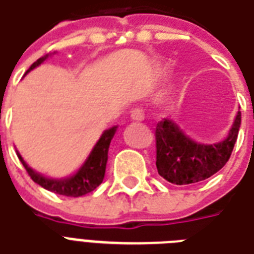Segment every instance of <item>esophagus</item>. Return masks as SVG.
I'll return each instance as SVG.
<instances>
[{
    "mask_svg": "<svg viewBox=\"0 0 254 254\" xmlns=\"http://www.w3.org/2000/svg\"><path fill=\"white\" fill-rule=\"evenodd\" d=\"M131 119L134 122H142V120H144V111L142 108H134L131 111Z\"/></svg>",
    "mask_w": 254,
    "mask_h": 254,
    "instance_id": "34e87169",
    "label": "esophagus"
}]
</instances>
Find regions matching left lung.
Masks as SVG:
<instances>
[{
    "mask_svg": "<svg viewBox=\"0 0 254 254\" xmlns=\"http://www.w3.org/2000/svg\"><path fill=\"white\" fill-rule=\"evenodd\" d=\"M241 126L238 111L228 138L215 144L194 142L170 119H162L155 128L156 169L174 185H190L220 171L233 151Z\"/></svg>",
    "mask_w": 254,
    "mask_h": 254,
    "instance_id": "obj_1",
    "label": "left lung"
}]
</instances>
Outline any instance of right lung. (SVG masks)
Here are the masks:
<instances>
[{"label":"right lung","instance_id":"add662e5","mask_svg":"<svg viewBox=\"0 0 254 254\" xmlns=\"http://www.w3.org/2000/svg\"><path fill=\"white\" fill-rule=\"evenodd\" d=\"M47 59L48 55H45L44 57L39 59L37 62H34L28 69V72L36 68V66H39ZM116 128L118 127H111V128L106 129L103 132L98 143L95 144V147H93L89 156L87 158V161L84 162V165L80 167L79 171L75 175L69 177V178H47V177H44V175L32 170L29 166L24 162L22 156L18 152H17V155H18V159L21 161V163L25 167V170L28 171L30 178L33 179V182L40 185L41 188L47 189L49 191L56 192V194H60V195H65V197H81L84 194L93 191L103 182L104 173H106L107 159H108V148H110V143H111L112 138L115 135Z\"/></svg>","mask_w":254,"mask_h":254}]
</instances>
